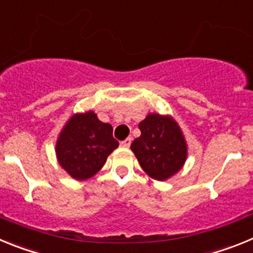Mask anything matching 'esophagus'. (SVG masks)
Instances as JSON below:
<instances>
[{
    "label": "esophagus",
    "mask_w": 253,
    "mask_h": 253,
    "mask_svg": "<svg viewBox=\"0 0 253 253\" xmlns=\"http://www.w3.org/2000/svg\"><path fill=\"white\" fill-rule=\"evenodd\" d=\"M130 143H131V138H126V139L123 140V142L120 143V146H122L123 148H129V147H130Z\"/></svg>",
    "instance_id": "esophagus-1"
}]
</instances>
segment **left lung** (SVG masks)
I'll use <instances>...</instances> for the list:
<instances>
[{
	"mask_svg": "<svg viewBox=\"0 0 253 253\" xmlns=\"http://www.w3.org/2000/svg\"><path fill=\"white\" fill-rule=\"evenodd\" d=\"M140 137L131 143L143 171L149 177L166 181L177 173L187 158V143L171 115L151 113L139 123Z\"/></svg>",
	"mask_w": 253,
	"mask_h": 253,
	"instance_id": "obj_1",
	"label": "left lung"
}]
</instances>
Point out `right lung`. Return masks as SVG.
I'll list each match as a JSON object with an SVG mask.
<instances>
[{"instance_id": "right-lung-1", "label": "right lung", "mask_w": 253, "mask_h": 253, "mask_svg": "<svg viewBox=\"0 0 253 253\" xmlns=\"http://www.w3.org/2000/svg\"><path fill=\"white\" fill-rule=\"evenodd\" d=\"M118 147L113 126L100 122L90 110L69 118L58 135L55 154L60 167L71 177L84 181L96 175Z\"/></svg>"}]
</instances>
